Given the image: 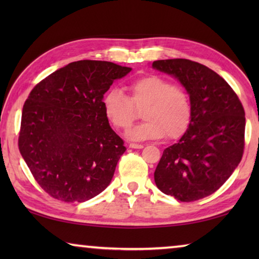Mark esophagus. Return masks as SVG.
I'll use <instances>...</instances> for the list:
<instances>
[{
    "label": "esophagus",
    "instance_id": "esophagus-1",
    "mask_svg": "<svg viewBox=\"0 0 259 259\" xmlns=\"http://www.w3.org/2000/svg\"><path fill=\"white\" fill-rule=\"evenodd\" d=\"M129 147L130 148H136V150H140V148L144 147V145H142V144H134V143H131V144H129Z\"/></svg>",
    "mask_w": 259,
    "mask_h": 259
}]
</instances>
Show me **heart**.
Listing matches in <instances>:
<instances>
[{
    "mask_svg": "<svg viewBox=\"0 0 259 259\" xmlns=\"http://www.w3.org/2000/svg\"><path fill=\"white\" fill-rule=\"evenodd\" d=\"M129 97L119 89H112L103 99L107 120L117 130L129 129L142 113L143 123L126 134L134 142L159 139L165 135L177 139L186 133L192 121V104L184 88L165 78L148 75L130 83Z\"/></svg>",
    "mask_w": 259,
    "mask_h": 259,
    "instance_id": "b5f03b06",
    "label": "heart"
}]
</instances>
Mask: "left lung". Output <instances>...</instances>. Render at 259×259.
<instances>
[{
	"label": "left lung",
	"mask_w": 259,
	"mask_h": 259,
	"mask_svg": "<svg viewBox=\"0 0 259 259\" xmlns=\"http://www.w3.org/2000/svg\"><path fill=\"white\" fill-rule=\"evenodd\" d=\"M152 67L181 82L190 96L192 121L166 147L154 172L157 188L183 202L216 192L242 159L244 109L224 78L188 59L153 61Z\"/></svg>",
	"instance_id": "8db88e82"
}]
</instances>
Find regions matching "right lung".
I'll return each instance as SVG.
<instances>
[{
    "mask_svg": "<svg viewBox=\"0 0 259 259\" xmlns=\"http://www.w3.org/2000/svg\"><path fill=\"white\" fill-rule=\"evenodd\" d=\"M111 61L78 60L30 91L21 114L19 151L52 198L84 202L111 183L125 152L104 112V95L130 73Z\"/></svg>",
    "mask_w": 259,
    "mask_h": 259,
    "instance_id": "add662e5",
    "label": "right lung"
}]
</instances>
